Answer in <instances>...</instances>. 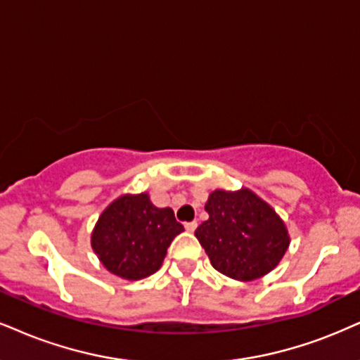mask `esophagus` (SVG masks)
I'll return each mask as SVG.
<instances>
[{
    "label": "esophagus",
    "mask_w": 360,
    "mask_h": 360,
    "mask_svg": "<svg viewBox=\"0 0 360 360\" xmlns=\"http://www.w3.org/2000/svg\"><path fill=\"white\" fill-rule=\"evenodd\" d=\"M195 229H197V221H187V224H185V230H187V232H195Z\"/></svg>",
    "instance_id": "esophagus-1"
}]
</instances>
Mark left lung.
<instances>
[{
  "label": "left lung",
  "instance_id": "8db88e82",
  "mask_svg": "<svg viewBox=\"0 0 360 360\" xmlns=\"http://www.w3.org/2000/svg\"><path fill=\"white\" fill-rule=\"evenodd\" d=\"M205 210L195 237L220 274L252 282L281 264L290 245L285 221L250 188L214 190Z\"/></svg>",
  "mask_w": 360,
  "mask_h": 360
}]
</instances>
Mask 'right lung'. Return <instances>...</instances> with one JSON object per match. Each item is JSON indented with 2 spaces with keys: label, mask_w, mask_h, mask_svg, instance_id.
<instances>
[{
  "label": "right lung",
  "mask_w": 360,
  "mask_h": 360,
  "mask_svg": "<svg viewBox=\"0 0 360 360\" xmlns=\"http://www.w3.org/2000/svg\"><path fill=\"white\" fill-rule=\"evenodd\" d=\"M184 225L172 208L155 207L150 195L125 193L101 212L91 248L101 265L125 281H140L162 267L167 248Z\"/></svg>",
  "instance_id": "add662e5"
}]
</instances>
